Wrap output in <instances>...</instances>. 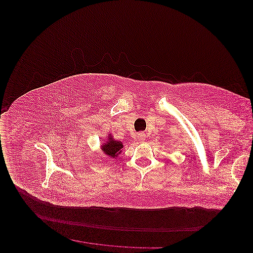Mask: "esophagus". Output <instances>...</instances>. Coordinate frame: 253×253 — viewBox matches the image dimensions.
<instances>
[{"label":"esophagus","mask_w":253,"mask_h":253,"mask_svg":"<svg viewBox=\"0 0 253 253\" xmlns=\"http://www.w3.org/2000/svg\"><path fill=\"white\" fill-rule=\"evenodd\" d=\"M145 138H146V135H145L144 132H138L137 133V139L139 141H144Z\"/></svg>","instance_id":"34e87169"}]
</instances>
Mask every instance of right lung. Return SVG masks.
<instances>
[{"mask_svg":"<svg viewBox=\"0 0 253 253\" xmlns=\"http://www.w3.org/2000/svg\"><path fill=\"white\" fill-rule=\"evenodd\" d=\"M122 148H123L122 142L115 140L111 134H109L107 141L101 145V150L110 158H116L118 157L121 154Z\"/></svg>","mask_w":253,"mask_h":253,"instance_id":"right-lung-1","label":"right lung"}]
</instances>
